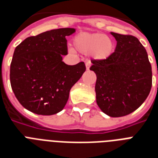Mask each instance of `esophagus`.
Listing matches in <instances>:
<instances>
[{"mask_svg": "<svg viewBox=\"0 0 158 158\" xmlns=\"http://www.w3.org/2000/svg\"><path fill=\"white\" fill-rule=\"evenodd\" d=\"M85 65H86V69H89V68H90V66H91V62L88 61L86 64H85Z\"/></svg>", "mask_w": 158, "mask_h": 158, "instance_id": "esophagus-1", "label": "esophagus"}]
</instances>
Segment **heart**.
<instances>
[{
	"label": "heart",
	"instance_id": "obj_1",
	"mask_svg": "<svg viewBox=\"0 0 158 158\" xmlns=\"http://www.w3.org/2000/svg\"><path fill=\"white\" fill-rule=\"evenodd\" d=\"M74 48L84 54L90 53L98 60L107 59L114 51V44L109 37L98 33H81L74 38Z\"/></svg>",
	"mask_w": 158,
	"mask_h": 158
}]
</instances>
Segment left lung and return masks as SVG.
Listing matches in <instances>:
<instances>
[{"label": "left lung", "instance_id": "obj_1", "mask_svg": "<svg viewBox=\"0 0 158 158\" xmlns=\"http://www.w3.org/2000/svg\"><path fill=\"white\" fill-rule=\"evenodd\" d=\"M115 52L103 60H92L97 75V104L109 116L129 115L143 103L152 88V66L148 53L132 35L110 33Z\"/></svg>", "mask_w": 158, "mask_h": 158}]
</instances>
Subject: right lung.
<instances>
[{"label":"right lung","mask_w":158,"mask_h":158,"mask_svg":"<svg viewBox=\"0 0 158 158\" xmlns=\"http://www.w3.org/2000/svg\"><path fill=\"white\" fill-rule=\"evenodd\" d=\"M74 28L53 29L28 37L15 49L10 79L19 103L38 115H51L63 110L70 89L86 67L84 62L68 65L65 37Z\"/></svg>","instance_id":"add662e5"}]
</instances>
